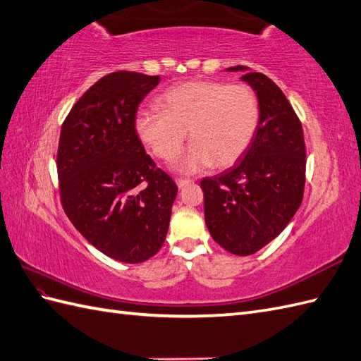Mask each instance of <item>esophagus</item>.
<instances>
[{
    "mask_svg": "<svg viewBox=\"0 0 361 361\" xmlns=\"http://www.w3.org/2000/svg\"><path fill=\"white\" fill-rule=\"evenodd\" d=\"M175 183H177V186L180 189H183V188H186L188 184H190L192 180H189V178H177V180H175Z\"/></svg>",
    "mask_w": 361,
    "mask_h": 361,
    "instance_id": "esophagus-1",
    "label": "esophagus"
}]
</instances>
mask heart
<instances>
[{"mask_svg":"<svg viewBox=\"0 0 361 361\" xmlns=\"http://www.w3.org/2000/svg\"><path fill=\"white\" fill-rule=\"evenodd\" d=\"M157 109L135 116V132L150 152L171 160L184 140L192 141L175 171L195 173L209 166L228 167L240 160L252 142L259 123V103L246 85L195 80L167 89Z\"/></svg>","mask_w":361,"mask_h":361,"instance_id":"1","label":"heart"}]
</instances>
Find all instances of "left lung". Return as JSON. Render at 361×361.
I'll return each mask as SVG.
<instances>
[{
    "label": "left lung",
    "instance_id": "obj_1",
    "mask_svg": "<svg viewBox=\"0 0 361 361\" xmlns=\"http://www.w3.org/2000/svg\"><path fill=\"white\" fill-rule=\"evenodd\" d=\"M259 103L255 137L231 169L201 180L204 220L215 243L233 255H252L279 237L303 200V129L281 89L264 73L235 66Z\"/></svg>",
    "mask_w": 361,
    "mask_h": 361
}]
</instances>
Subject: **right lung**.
<instances>
[{
	"mask_svg": "<svg viewBox=\"0 0 361 361\" xmlns=\"http://www.w3.org/2000/svg\"><path fill=\"white\" fill-rule=\"evenodd\" d=\"M160 77L112 72L82 95L61 126V204L99 252L142 263L161 249L178 188L135 132L138 106Z\"/></svg>",
	"mask_w": 361,
	"mask_h": 361,
	"instance_id": "1",
	"label": "right lung"
}]
</instances>
